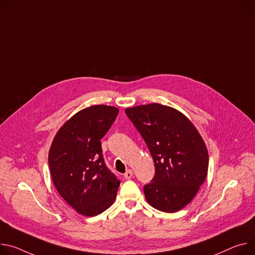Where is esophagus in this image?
<instances>
[{
    "label": "esophagus",
    "mask_w": 255,
    "mask_h": 255,
    "mask_svg": "<svg viewBox=\"0 0 255 255\" xmlns=\"http://www.w3.org/2000/svg\"><path fill=\"white\" fill-rule=\"evenodd\" d=\"M132 176H133V172H132V170H128V171H126V173L124 174V178H125L126 180L131 179V178H132Z\"/></svg>",
    "instance_id": "34e87169"
}]
</instances>
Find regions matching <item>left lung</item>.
I'll return each instance as SVG.
<instances>
[{
	"mask_svg": "<svg viewBox=\"0 0 255 255\" xmlns=\"http://www.w3.org/2000/svg\"><path fill=\"white\" fill-rule=\"evenodd\" d=\"M151 153L155 174L143 191L156 210L176 213L186 206L203 184L208 152L198 130L180 111L160 104L127 108Z\"/></svg>",
	"mask_w": 255,
	"mask_h": 255,
	"instance_id": "8db88e82",
	"label": "left lung"
}]
</instances>
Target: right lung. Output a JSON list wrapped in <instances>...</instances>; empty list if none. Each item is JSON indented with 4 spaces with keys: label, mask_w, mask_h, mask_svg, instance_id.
<instances>
[{
    "label": "right lung",
    "mask_w": 255,
    "mask_h": 255,
    "mask_svg": "<svg viewBox=\"0 0 255 255\" xmlns=\"http://www.w3.org/2000/svg\"><path fill=\"white\" fill-rule=\"evenodd\" d=\"M118 113L112 106L85 108L66 121L53 139L52 180L63 199L82 216L102 214L117 196L120 181L105 164L101 139Z\"/></svg>",
    "instance_id": "1"
}]
</instances>
